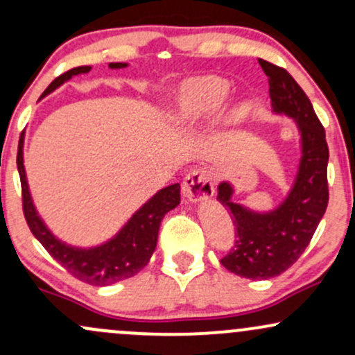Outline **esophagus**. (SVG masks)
Segmentation results:
<instances>
[{
    "label": "esophagus",
    "mask_w": 355,
    "mask_h": 355,
    "mask_svg": "<svg viewBox=\"0 0 355 355\" xmlns=\"http://www.w3.org/2000/svg\"><path fill=\"white\" fill-rule=\"evenodd\" d=\"M214 182L207 170H191L182 183V195L187 202L198 203L214 197Z\"/></svg>",
    "instance_id": "esophagus-1"
}]
</instances>
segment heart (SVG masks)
<instances>
[{
  "mask_svg": "<svg viewBox=\"0 0 355 355\" xmlns=\"http://www.w3.org/2000/svg\"><path fill=\"white\" fill-rule=\"evenodd\" d=\"M229 93V81L220 76L207 75L183 81L168 110L170 125L180 132H193L210 123L217 116ZM242 116L243 107L235 108L232 113L234 120H240Z\"/></svg>",
  "mask_w": 355,
  "mask_h": 355,
  "instance_id": "1",
  "label": "heart"
}]
</instances>
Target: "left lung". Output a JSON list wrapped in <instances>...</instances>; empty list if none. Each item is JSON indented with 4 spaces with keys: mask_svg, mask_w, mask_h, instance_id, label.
Instances as JSON below:
<instances>
[{
    "mask_svg": "<svg viewBox=\"0 0 355 355\" xmlns=\"http://www.w3.org/2000/svg\"><path fill=\"white\" fill-rule=\"evenodd\" d=\"M268 76L272 108L294 120L300 135V162L287 197L272 210H254L232 200L230 182L218 183L217 200L229 210L235 245L220 260L227 270L252 280L280 275L304 254L329 202V148L324 126L311 100L284 68L259 60Z\"/></svg>",
    "mask_w": 355,
    "mask_h": 355,
    "instance_id": "obj_1",
    "label": "left lung"
}]
</instances>
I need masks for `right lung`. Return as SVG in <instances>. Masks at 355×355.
I'll return each mask as SVG.
<instances>
[{"mask_svg": "<svg viewBox=\"0 0 355 355\" xmlns=\"http://www.w3.org/2000/svg\"><path fill=\"white\" fill-rule=\"evenodd\" d=\"M108 67L112 70H120V68L128 67V63H110ZM89 70L92 67H78L63 73L55 81H51L50 87L44 89L42 98L67 83L73 76L85 75ZM23 146L24 135L19 138L18 157H16V165H18L19 178H21L24 218L36 240L46 248L48 254L71 275L89 285L105 287V285L116 284L137 275L148 263L150 257L155 252L162 220L180 203V183H173L158 190L107 242L93 247L70 245L48 229L36 210L30 185H28L26 170H24Z\"/></svg>", "mask_w": 355, "mask_h": 355, "instance_id": "add662e5", "label": "right lung"}]
</instances>
